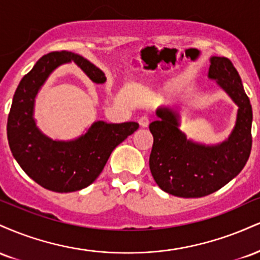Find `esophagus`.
<instances>
[{
    "mask_svg": "<svg viewBox=\"0 0 260 260\" xmlns=\"http://www.w3.org/2000/svg\"><path fill=\"white\" fill-rule=\"evenodd\" d=\"M138 122H139L140 127L145 128L149 126V123H150V117H148V116H142V117L139 118Z\"/></svg>",
    "mask_w": 260,
    "mask_h": 260,
    "instance_id": "esophagus-1",
    "label": "esophagus"
}]
</instances>
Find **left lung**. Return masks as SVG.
Here are the masks:
<instances>
[{
  "mask_svg": "<svg viewBox=\"0 0 260 260\" xmlns=\"http://www.w3.org/2000/svg\"><path fill=\"white\" fill-rule=\"evenodd\" d=\"M209 78L238 105L235 129L226 142L205 147L187 140L178 129L180 115L172 109H159L157 121L149 124L154 137L149 168L164 192L181 198L211 194L242 171L252 150V105L241 77L228 57H211Z\"/></svg>",
  "mask_w": 260,
  "mask_h": 260,
  "instance_id": "left-lung-1",
  "label": "left lung"
}]
</instances>
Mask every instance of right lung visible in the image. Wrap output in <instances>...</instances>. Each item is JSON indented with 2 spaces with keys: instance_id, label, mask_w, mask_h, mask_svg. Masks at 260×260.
Returning a JSON list of instances; mask_svg holds the SVG:
<instances>
[{
  "instance_id": "1",
  "label": "right lung",
  "mask_w": 260,
  "mask_h": 260,
  "mask_svg": "<svg viewBox=\"0 0 260 260\" xmlns=\"http://www.w3.org/2000/svg\"><path fill=\"white\" fill-rule=\"evenodd\" d=\"M74 61L94 83L106 80L96 66L71 51H52L35 63L20 80L8 113L7 138L11 151L31 180L52 192L68 193L88 187L101 174L112 150L139 128L137 122L98 121L72 142L45 137L32 118L35 95L59 64Z\"/></svg>"
}]
</instances>
